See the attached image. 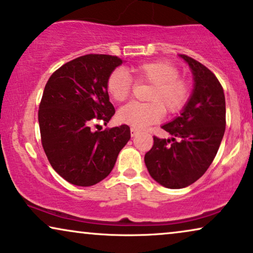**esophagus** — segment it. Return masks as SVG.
Wrapping results in <instances>:
<instances>
[{
    "label": "esophagus",
    "instance_id": "1",
    "mask_svg": "<svg viewBox=\"0 0 253 253\" xmlns=\"http://www.w3.org/2000/svg\"><path fill=\"white\" fill-rule=\"evenodd\" d=\"M139 134V129L135 128V127H130V135L136 136Z\"/></svg>",
    "mask_w": 253,
    "mask_h": 253
}]
</instances>
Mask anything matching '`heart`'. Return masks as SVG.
<instances>
[{"label":"heart","instance_id":"b5f03b06","mask_svg":"<svg viewBox=\"0 0 253 253\" xmlns=\"http://www.w3.org/2000/svg\"><path fill=\"white\" fill-rule=\"evenodd\" d=\"M137 83L150 84L146 99L148 103H130L118 112L120 123L135 128H144L163 119L168 113H177L190 99L191 85L179 76V69L167 60H155L130 67ZM106 90L116 102H125L133 91V80L126 72L116 69L106 80Z\"/></svg>","mask_w":253,"mask_h":253}]
</instances>
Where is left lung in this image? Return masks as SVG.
Listing matches in <instances>:
<instances>
[{"label": "left lung", "instance_id": "1", "mask_svg": "<svg viewBox=\"0 0 253 253\" xmlns=\"http://www.w3.org/2000/svg\"><path fill=\"white\" fill-rule=\"evenodd\" d=\"M180 56L193 73V95L179 117L162 126L171 140L154 136L144 155L150 176L168 188H183L199 179L216 156L225 130V98L217 77L197 60Z\"/></svg>", "mask_w": 253, "mask_h": 253}]
</instances>
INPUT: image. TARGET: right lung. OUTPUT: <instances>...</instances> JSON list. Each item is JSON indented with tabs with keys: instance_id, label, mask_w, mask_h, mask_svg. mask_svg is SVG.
I'll list each match as a JSON object with an SVG mask.
<instances>
[{
	"instance_id": "1",
	"label": "right lung",
	"mask_w": 253,
	"mask_h": 253,
	"mask_svg": "<svg viewBox=\"0 0 253 253\" xmlns=\"http://www.w3.org/2000/svg\"><path fill=\"white\" fill-rule=\"evenodd\" d=\"M121 63L118 56L85 54L47 81L38 111L42 144L53 169L70 184L91 186L106 178L130 139L127 125L91 130L92 125H106L116 113L106 80Z\"/></svg>"
}]
</instances>
